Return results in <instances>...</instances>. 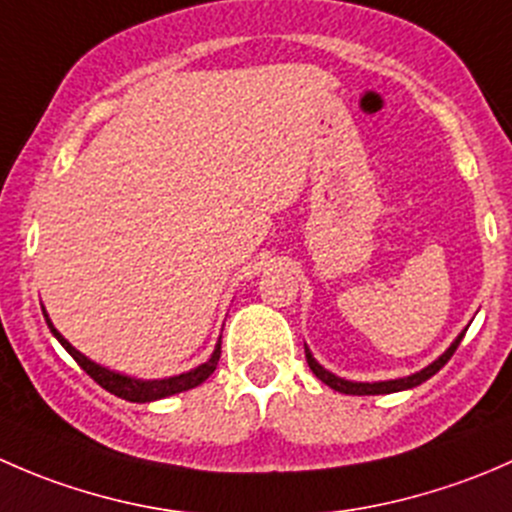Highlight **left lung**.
Returning <instances> with one entry per match:
<instances>
[{
  "label": "left lung",
  "instance_id": "1",
  "mask_svg": "<svg viewBox=\"0 0 512 512\" xmlns=\"http://www.w3.org/2000/svg\"><path fill=\"white\" fill-rule=\"evenodd\" d=\"M463 337H466V334H461V337H458L456 342H453L451 347H448V352L438 356V359L433 361V364H428L426 369L416 371V374L406 376V379H394V381H376V384H359V381H347V379H339V376L329 374L327 369H322V366H319L317 361H314V356L309 354V349H307V347H304V356H307V364H309V369L314 371V376H317L319 381H324V384H327L329 389L339 391V394H352V396L394 394V391L414 389V386L423 384V381H426V379H431V376L436 374V371H441L443 366L448 364V359H451L453 352H456V349H458V344H461V339H463Z\"/></svg>",
  "mask_w": 512,
  "mask_h": 512
}]
</instances>
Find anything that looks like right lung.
<instances>
[{"label": "right lung", "mask_w": 512, "mask_h": 512, "mask_svg": "<svg viewBox=\"0 0 512 512\" xmlns=\"http://www.w3.org/2000/svg\"><path fill=\"white\" fill-rule=\"evenodd\" d=\"M44 317H46V312H44ZM46 324H49L51 334H54V337L61 342V347H64L66 352L74 356L76 364H79L81 369H84L86 374H89L91 379H94L98 386H103V389H106V391H111V394H116L118 399L133 401V404H146V401L165 399V396H173V394H180V391L195 389V386H200L205 379H208L210 374H213L215 366H218V361H220V344H218V347H215L213 356H210V359L205 361V364H200L198 369L188 371V374L170 376V379H160V381L131 379V376L116 374V371L106 369V366H98L96 361L86 359L84 354L76 352V349L71 347V344L66 342V339L61 337L59 332H56L54 324H51L49 317H46Z\"/></svg>", "instance_id": "right-lung-1"}]
</instances>
